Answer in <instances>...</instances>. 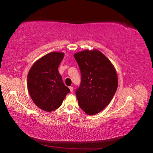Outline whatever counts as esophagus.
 <instances>
[{"label":"esophagus","instance_id":"1","mask_svg":"<svg viewBox=\"0 0 153 153\" xmlns=\"http://www.w3.org/2000/svg\"><path fill=\"white\" fill-rule=\"evenodd\" d=\"M69 88V89H70V91H71V92H73V87L72 86H70Z\"/></svg>","mask_w":153,"mask_h":153}]
</instances>
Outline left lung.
<instances>
[{
    "instance_id": "1",
    "label": "left lung",
    "mask_w": 153,
    "mask_h": 153,
    "mask_svg": "<svg viewBox=\"0 0 153 153\" xmlns=\"http://www.w3.org/2000/svg\"><path fill=\"white\" fill-rule=\"evenodd\" d=\"M81 73L76 89L78 105L88 115L102 111L117 89V73L108 59L98 50H88L74 55Z\"/></svg>"
}]
</instances>
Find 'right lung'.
Returning a JSON list of instances; mask_svg holds the SVG:
<instances>
[{
    "label": "right lung",
    "instance_id": "add662e5",
    "mask_svg": "<svg viewBox=\"0 0 153 153\" xmlns=\"http://www.w3.org/2000/svg\"><path fill=\"white\" fill-rule=\"evenodd\" d=\"M64 55L61 52L47 54L33 64L27 76V87L32 101L46 112L60 107L70 92L58 71Z\"/></svg>",
    "mask_w": 153,
    "mask_h": 153
}]
</instances>
